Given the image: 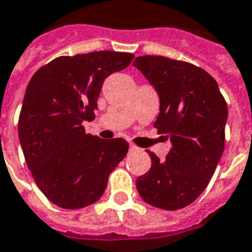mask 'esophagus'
Masks as SVG:
<instances>
[{"instance_id": "1", "label": "esophagus", "mask_w": 252, "mask_h": 252, "mask_svg": "<svg viewBox=\"0 0 252 252\" xmlns=\"http://www.w3.org/2000/svg\"><path fill=\"white\" fill-rule=\"evenodd\" d=\"M139 151V147L135 146V144H129V153H137Z\"/></svg>"}]
</instances>
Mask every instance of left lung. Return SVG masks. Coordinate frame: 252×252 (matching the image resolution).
Returning a JSON list of instances; mask_svg holds the SVG:
<instances>
[{"label":"left lung","mask_w":252,"mask_h":252,"mask_svg":"<svg viewBox=\"0 0 252 252\" xmlns=\"http://www.w3.org/2000/svg\"><path fill=\"white\" fill-rule=\"evenodd\" d=\"M133 66L160 99L154 126L170 137L171 150L160 162L151 151V169L136 180L147 204L164 211L190 205L205 190L225 143L227 102L217 82L201 67L170 58L137 57Z\"/></svg>","instance_id":"8db88e82"}]
</instances>
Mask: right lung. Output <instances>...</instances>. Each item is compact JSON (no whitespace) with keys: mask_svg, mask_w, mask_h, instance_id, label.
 Listing matches in <instances>:
<instances>
[{"mask_svg":"<svg viewBox=\"0 0 252 252\" xmlns=\"http://www.w3.org/2000/svg\"><path fill=\"white\" fill-rule=\"evenodd\" d=\"M129 52L59 57L40 67L25 90L19 139L36 185L63 209H79L104 194L112 170L128 153L121 139L85 132L94 120L105 78L131 64Z\"/></svg>","mask_w":252,"mask_h":252,"instance_id":"1","label":"right lung"}]
</instances>
